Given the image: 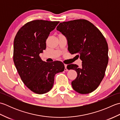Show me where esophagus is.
Returning a JSON list of instances; mask_svg holds the SVG:
<instances>
[{
    "instance_id": "34e87169",
    "label": "esophagus",
    "mask_w": 120,
    "mask_h": 120,
    "mask_svg": "<svg viewBox=\"0 0 120 120\" xmlns=\"http://www.w3.org/2000/svg\"><path fill=\"white\" fill-rule=\"evenodd\" d=\"M64 67H65L64 71H68V69L67 68V64H64Z\"/></svg>"
}]
</instances>
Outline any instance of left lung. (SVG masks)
Wrapping results in <instances>:
<instances>
[{
	"instance_id": "1",
	"label": "left lung",
	"mask_w": 120,
	"mask_h": 120,
	"mask_svg": "<svg viewBox=\"0 0 120 120\" xmlns=\"http://www.w3.org/2000/svg\"><path fill=\"white\" fill-rule=\"evenodd\" d=\"M57 30L66 36L68 50L77 53L82 66H67L76 71L77 76L72 82L74 90L80 94H88L98 87L105 76L108 63V46L105 37L98 28L86 19L60 22Z\"/></svg>"
}]
</instances>
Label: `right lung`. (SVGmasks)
Listing matches in <instances>:
<instances>
[{
  "mask_svg": "<svg viewBox=\"0 0 120 120\" xmlns=\"http://www.w3.org/2000/svg\"><path fill=\"white\" fill-rule=\"evenodd\" d=\"M59 22L34 20L18 31L14 40L13 61L22 80L34 93L42 94L52 89L56 74L64 70V64L57 61H43L39 54L46 49L50 32Z\"/></svg>",
  "mask_w": 120,
  "mask_h": 120,
  "instance_id": "add662e5",
  "label": "right lung"
}]
</instances>
